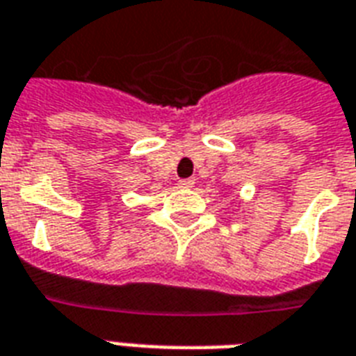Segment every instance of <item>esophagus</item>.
<instances>
[{
  "label": "esophagus",
  "mask_w": 356,
  "mask_h": 356,
  "mask_svg": "<svg viewBox=\"0 0 356 356\" xmlns=\"http://www.w3.org/2000/svg\"><path fill=\"white\" fill-rule=\"evenodd\" d=\"M193 184H195V181L191 180V178H186V180L178 181V186H180V188H186V189L193 188Z\"/></svg>",
  "instance_id": "34e87169"
}]
</instances>
